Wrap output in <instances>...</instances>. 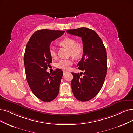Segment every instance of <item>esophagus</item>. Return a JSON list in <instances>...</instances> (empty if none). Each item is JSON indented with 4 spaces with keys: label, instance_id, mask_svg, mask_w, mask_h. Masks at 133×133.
<instances>
[{
    "label": "esophagus",
    "instance_id": "1",
    "mask_svg": "<svg viewBox=\"0 0 133 133\" xmlns=\"http://www.w3.org/2000/svg\"><path fill=\"white\" fill-rule=\"evenodd\" d=\"M67 72H68L67 71H65V70H63V75H66V73H67Z\"/></svg>",
    "mask_w": 133,
    "mask_h": 133
}]
</instances>
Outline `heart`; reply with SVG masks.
<instances>
[{
	"instance_id": "1",
	"label": "heart",
	"mask_w": 133,
	"mask_h": 133,
	"mask_svg": "<svg viewBox=\"0 0 133 133\" xmlns=\"http://www.w3.org/2000/svg\"><path fill=\"white\" fill-rule=\"evenodd\" d=\"M60 45L69 49V54L75 58H79L82 56L84 51V46L81 42H77L76 40L72 38H66L59 42ZM49 54L54 58L56 57L57 54L55 49L53 46L49 47ZM73 65V60L71 58L61 59L56 63V66L58 68L65 70H69Z\"/></svg>"
}]
</instances>
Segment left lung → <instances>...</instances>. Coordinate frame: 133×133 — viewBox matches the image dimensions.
<instances>
[{
  "label": "left lung",
  "instance_id": "obj_1",
  "mask_svg": "<svg viewBox=\"0 0 133 133\" xmlns=\"http://www.w3.org/2000/svg\"><path fill=\"white\" fill-rule=\"evenodd\" d=\"M67 33L81 37L84 46L82 58L77 65L83 72L72 73V92L77 100L89 101L104 84L107 69L106 48L99 35L91 29L81 27L68 29Z\"/></svg>",
  "mask_w": 133,
  "mask_h": 133
}]
</instances>
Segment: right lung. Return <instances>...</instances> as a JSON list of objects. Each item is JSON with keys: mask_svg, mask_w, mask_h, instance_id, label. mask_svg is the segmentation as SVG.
Masks as SVG:
<instances>
[{"mask_svg": "<svg viewBox=\"0 0 133 133\" xmlns=\"http://www.w3.org/2000/svg\"><path fill=\"white\" fill-rule=\"evenodd\" d=\"M64 33L41 29L32 34L27 44L24 55L26 79L34 95L43 101H52L59 92L62 71L56 68L50 74L46 70L52 62L49 51L50 43Z\"/></svg>", "mask_w": 133, "mask_h": 133, "instance_id": "right-lung-1", "label": "right lung"}]
</instances>
